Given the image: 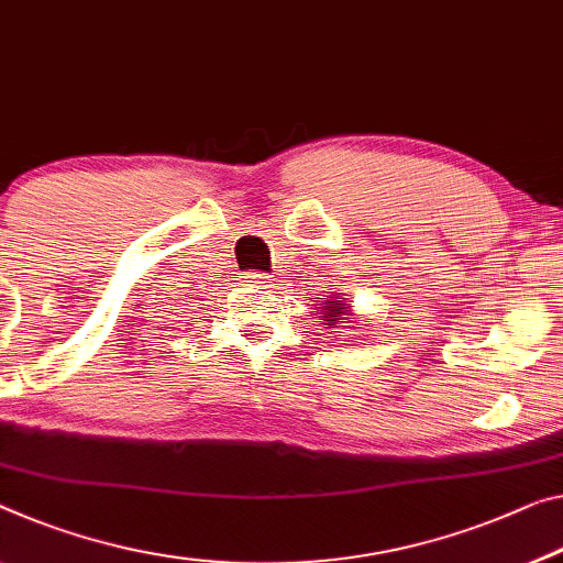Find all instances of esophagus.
Returning a JSON list of instances; mask_svg holds the SVG:
<instances>
[{"instance_id": "esophagus-1", "label": "esophagus", "mask_w": 563, "mask_h": 563, "mask_svg": "<svg viewBox=\"0 0 563 563\" xmlns=\"http://www.w3.org/2000/svg\"><path fill=\"white\" fill-rule=\"evenodd\" d=\"M241 279H244L246 287H252V289H269L272 287V279L262 272H246Z\"/></svg>"}]
</instances>
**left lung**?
<instances>
[{"mask_svg": "<svg viewBox=\"0 0 563 563\" xmlns=\"http://www.w3.org/2000/svg\"><path fill=\"white\" fill-rule=\"evenodd\" d=\"M347 311H350L347 307H342L340 301L334 299V301H330V307L324 309V322H327V324H340V319H342L344 314H347Z\"/></svg>", "mask_w": 563, "mask_h": 563, "instance_id": "obj_1", "label": "left lung"}]
</instances>
